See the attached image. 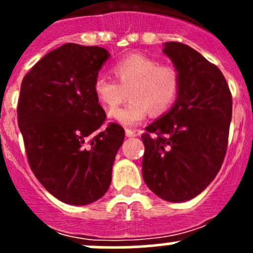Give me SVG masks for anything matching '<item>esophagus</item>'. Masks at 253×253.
<instances>
[{"label":"esophagus","instance_id":"1","mask_svg":"<svg viewBox=\"0 0 253 253\" xmlns=\"http://www.w3.org/2000/svg\"><path fill=\"white\" fill-rule=\"evenodd\" d=\"M138 136V133H137L136 131H132V129H126V137H128V138H131V137H137Z\"/></svg>","mask_w":253,"mask_h":253}]
</instances>
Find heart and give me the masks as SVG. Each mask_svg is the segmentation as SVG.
I'll return each mask as SVG.
<instances>
[{
    "label": "heart",
    "mask_w": 253,
    "mask_h": 253,
    "mask_svg": "<svg viewBox=\"0 0 253 253\" xmlns=\"http://www.w3.org/2000/svg\"><path fill=\"white\" fill-rule=\"evenodd\" d=\"M112 72L117 82L98 76L94 79L93 91L106 110L121 103L129 91V104L109 114L124 126L139 124L148 112L155 116L167 112L180 90V73L175 66L159 63L141 53H131L117 61L112 66Z\"/></svg>",
    "instance_id": "b5f03b06"
}]
</instances>
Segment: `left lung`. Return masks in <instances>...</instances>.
<instances>
[{"instance_id": "8db88e82", "label": "left lung", "mask_w": 253, "mask_h": 253, "mask_svg": "<svg viewBox=\"0 0 253 253\" xmlns=\"http://www.w3.org/2000/svg\"><path fill=\"white\" fill-rule=\"evenodd\" d=\"M180 73L169 112L145 127L142 174L148 187L169 202H185L214 180L225 158L233 98L223 73L200 52L165 42Z\"/></svg>"}]
</instances>
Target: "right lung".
Returning a JSON list of instances; mask_svg holds the SVG:
<instances>
[{"label":"right lung","instance_id":"1","mask_svg":"<svg viewBox=\"0 0 253 253\" xmlns=\"http://www.w3.org/2000/svg\"><path fill=\"white\" fill-rule=\"evenodd\" d=\"M110 53L65 44L50 51L23 78L18 126L30 169L61 202L85 206L103 197L125 131L110 122L93 91Z\"/></svg>","mask_w":253,"mask_h":253}]
</instances>
